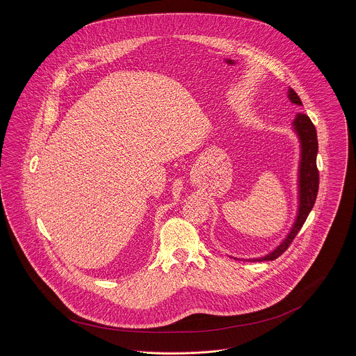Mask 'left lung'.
<instances>
[{
  "label": "left lung",
  "mask_w": 356,
  "mask_h": 356,
  "mask_svg": "<svg viewBox=\"0 0 356 356\" xmlns=\"http://www.w3.org/2000/svg\"><path fill=\"white\" fill-rule=\"evenodd\" d=\"M289 102L296 105H303L300 97L296 95L293 89H288L286 93ZM292 130L296 134L299 140V148H300V159H299V165H298V209H296V216L295 220L285 236V238L274 247L270 252H267L263 256L257 257H250V259H243V260H251V261H264V260H274L280 254H284L302 226L305 225V219L308 213L311 212L316 193H318V186H319V172L316 168V154H318V140H316V130L309 118L305 113H298L292 122ZM238 259V257H236Z\"/></svg>",
  "instance_id": "obj_1"
}]
</instances>
